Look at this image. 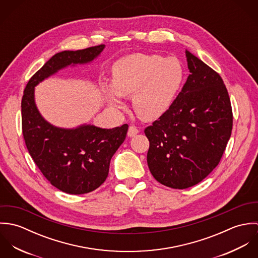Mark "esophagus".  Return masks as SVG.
I'll use <instances>...</instances> for the list:
<instances>
[{"mask_svg":"<svg viewBox=\"0 0 258 258\" xmlns=\"http://www.w3.org/2000/svg\"><path fill=\"white\" fill-rule=\"evenodd\" d=\"M139 133V130H138V128L137 127H135V126H130L129 127V129H128V136L129 137H134V136H136L137 134Z\"/></svg>","mask_w":258,"mask_h":258,"instance_id":"1","label":"esophagus"}]
</instances>
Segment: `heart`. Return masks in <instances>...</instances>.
Instances as JSON below:
<instances>
[{
    "label": "heart",
    "mask_w": 258,
    "mask_h": 258,
    "mask_svg": "<svg viewBox=\"0 0 258 258\" xmlns=\"http://www.w3.org/2000/svg\"><path fill=\"white\" fill-rule=\"evenodd\" d=\"M183 79L184 70L177 58L133 53L114 63L112 83L103 81L101 88L114 108H124L121 96L132 95L137 116L154 121L171 108Z\"/></svg>",
    "instance_id": "heart-1"
}]
</instances>
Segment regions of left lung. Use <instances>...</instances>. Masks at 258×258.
I'll use <instances>...</instances> for the list:
<instances>
[{
    "label": "left lung",
    "mask_w": 258,
    "mask_h": 258,
    "mask_svg": "<svg viewBox=\"0 0 258 258\" xmlns=\"http://www.w3.org/2000/svg\"><path fill=\"white\" fill-rule=\"evenodd\" d=\"M189 75L171 108L145 129L148 167L173 188L202 182L219 165L231 135L232 111L220 74L185 50Z\"/></svg>",
    "instance_id": "1"
}]
</instances>
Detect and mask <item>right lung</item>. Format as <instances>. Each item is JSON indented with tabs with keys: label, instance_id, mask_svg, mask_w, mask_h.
Returning a JSON list of instances; mask_svg holds the SVG:
<instances>
[{
	"label": "right lung",
	"instance_id": "obj_1",
	"mask_svg": "<svg viewBox=\"0 0 258 258\" xmlns=\"http://www.w3.org/2000/svg\"><path fill=\"white\" fill-rule=\"evenodd\" d=\"M104 47L57 52L32 76L22 99L23 135L30 155L50 184L71 195L90 192L105 182L111 158L124 142L128 125L112 129L91 124L72 129L53 126L37 109L35 87L62 69L91 62Z\"/></svg>",
	"mask_w": 258,
	"mask_h": 258
}]
</instances>
